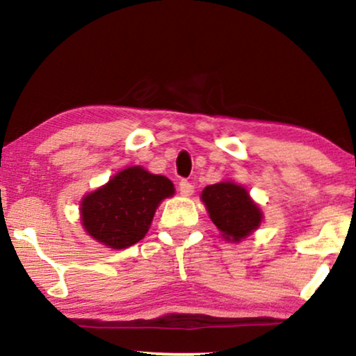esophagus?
<instances>
[{"mask_svg": "<svg viewBox=\"0 0 356 356\" xmlns=\"http://www.w3.org/2000/svg\"><path fill=\"white\" fill-rule=\"evenodd\" d=\"M179 192H181L182 197H191L193 193V186L191 182L187 181H182L179 182Z\"/></svg>", "mask_w": 356, "mask_h": 356, "instance_id": "esophagus-1", "label": "esophagus"}]
</instances>
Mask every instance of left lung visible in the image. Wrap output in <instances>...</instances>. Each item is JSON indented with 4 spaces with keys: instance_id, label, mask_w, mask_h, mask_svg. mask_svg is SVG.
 <instances>
[{
    "instance_id": "8db88e82",
    "label": "left lung",
    "mask_w": 356,
    "mask_h": 356,
    "mask_svg": "<svg viewBox=\"0 0 356 356\" xmlns=\"http://www.w3.org/2000/svg\"><path fill=\"white\" fill-rule=\"evenodd\" d=\"M200 200L227 243H241L262 225L264 213L260 207L249 195L248 188L231 179L207 186Z\"/></svg>"
}]
</instances>
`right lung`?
<instances>
[{
	"label": "right lung",
	"mask_w": 356,
	"mask_h": 356,
	"mask_svg": "<svg viewBox=\"0 0 356 356\" xmlns=\"http://www.w3.org/2000/svg\"><path fill=\"white\" fill-rule=\"evenodd\" d=\"M174 193V184L168 177L130 165L83 197L79 220L99 244L127 249L145 238L161 202Z\"/></svg>",
	"instance_id": "1"
}]
</instances>
